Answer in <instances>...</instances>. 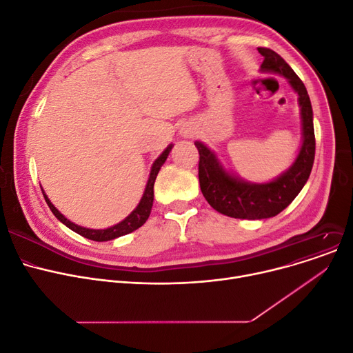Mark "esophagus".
Wrapping results in <instances>:
<instances>
[{
  "label": "esophagus",
  "mask_w": 353,
  "mask_h": 353,
  "mask_svg": "<svg viewBox=\"0 0 353 353\" xmlns=\"http://www.w3.org/2000/svg\"><path fill=\"white\" fill-rule=\"evenodd\" d=\"M183 137H186V138H190V137H191V132H183Z\"/></svg>",
  "instance_id": "34e87169"
}]
</instances>
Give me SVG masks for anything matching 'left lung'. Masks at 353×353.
<instances>
[{"label": "left lung", "mask_w": 353, "mask_h": 353, "mask_svg": "<svg viewBox=\"0 0 353 353\" xmlns=\"http://www.w3.org/2000/svg\"><path fill=\"white\" fill-rule=\"evenodd\" d=\"M265 58L261 71L283 77L298 94L301 108L302 141L299 152L291 167L269 182H248L228 171L216 154L201 141L199 151L201 191L212 208L226 216L239 219H265L282 212L302 191L315 159L314 112L303 82L283 58L269 48H258Z\"/></svg>", "instance_id": "1"}]
</instances>
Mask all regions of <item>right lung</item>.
<instances>
[{
  "label": "right lung",
  "instance_id": "right-lung-1",
  "mask_svg": "<svg viewBox=\"0 0 353 353\" xmlns=\"http://www.w3.org/2000/svg\"><path fill=\"white\" fill-rule=\"evenodd\" d=\"M172 147H174V145L170 143L168 147L163 150V152L154 161L152 167H151V172H150V178H148V182H147V186H145V191L142 194V198H141L139 203L137 205V208L125 219H122L117 225L105 228V230H91V228H84V226H79V225L71 222L70 219H67L64 215H62L55 208V206L52 205V202L50 201V198L47 196V194L44 192L43 188H41V191H43L46 202L48 203L50 210L52 211L55 218L59 222L64 223L65 226H68L71 231L77 232L78 235L84 236V238H88L91 241H97V242H105V241H111V239L119 238L122 235H127V234L134 232L135 230H138L139 226H142L145 222H147V219L150 218V214H151V210H152V203H154V183H155V179H157V175H158L161 167L163 165V162L167 161Z\"/></svg>",
  "mask_w": 353,
  "mask_h": 353
}]
</instances>
